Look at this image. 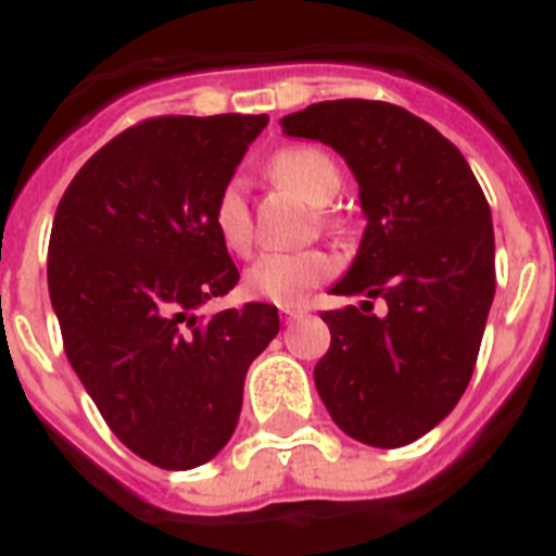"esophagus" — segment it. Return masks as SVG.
I'll list each match as a JSON object with an SVG mask.
<instances>
[{
    "instance_id": "34e87169",
    "label": "esophagus",
    "mask_w": 556,
    "mask_h": 556,
    "mask_svg": "<svg viewBox=\"0 0 556 556\" xmlns=\"http://www.w3.org/2000/svg\"><path fill=\"white\" fill-rule=\"evenodd\" d=\"M281 308V317H283V323H292V320H298V317H303V312H306V308L303 306H278Z\"/></svg>"
}]
</instances>
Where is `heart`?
I'll return each instance as SVG.
<instances>
[{"mask_svg":"<svg viewBox=\"0 0 556 556\" xmlns=\"http://www.w3.org/2000/svg\"><path fill=\"white\" fill-rule=\"evenodd\" d=\"M267 172L287 189L298 191L306 203L326 205L339 191L342 175L333 159L320 147H287L269 159ZM211 223L219 242L230 253L244 255L253 248V217L239 180H228L219 189ZM337 269V258L326 250H298V253H264L244 273V287L253 298L273 303H298L308 289L320 287Z\"/></svg>","mask_w":556,"mask_h":556,"instance_id":"obj_1","label":"heart"}]
</instances>
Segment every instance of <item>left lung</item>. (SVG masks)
<instances>
[{"label": "left lung", "instance_id": "obj_1", "mask_svg": "<svg viewBox=\"0 0 556 556\" xmlns=\"http://www.w3.org/2000/svg\"><path fill=\"white\" fill-rule=\"evenodd\" d=\"M281 125L348 161L367 217L356 262L331 289L367 301L320 314L331 348L314 384L358 443H415L473 376L495 294L488 198L443 132L392 102H317ZM376 296L388 303L384 318L369 314Z\"/></svg>", "mask_w": 556, "mask_h": 556}]
</instances>
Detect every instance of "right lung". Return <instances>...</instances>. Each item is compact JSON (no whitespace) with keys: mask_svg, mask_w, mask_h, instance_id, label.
I'll use <instances>...</instances> for the list:
<instances>
[{"mask_svg":"<svg viewBox=\"0 0 556 556\" xmlns=\"http://www.w3.org/2000/svg\"><path fill=\"white\" fill-rule=\"evenodd\" d=\"M269 116H152L83 164L49 236L63 351L108 429L155 468L217 456L248 367L281 323L269 303L203 314L239 281L211 208Z\"/></svg>","mask_w":556,"mask_h":556,"instance_id":"1","label":"right lung"}]
</instances>
